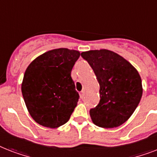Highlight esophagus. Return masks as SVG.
I'll list each match as a JSON object with an SVG mask.
<instances>
[{"mask_svg": "<svg viewBox=\"0 0 157 157\" xmlns=\"http://www.w3.org/2000/svg\"><path fill=\"white\" fill-rule=\"evenodd\" d=\"M80 97H81V98H84V97H85V91L82 90L80 92Z\"/></svg>", "mask_w": 157, "mask_h": 157, "instance_id": "esophagus-1", "label": "esophagus"}]
</instances>
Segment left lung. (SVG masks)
<instances>
[{
    "label": "left lung",
    "instance_id": "left-lung-1",
    "mask_svg": "<svg viewBox=\"0 0 157 157\" xmlns=\"http://www.w3.org/2000/svg\"><path fill=\"white\" fill-rule=\"evenodd\" d=\"M99 83L100 101L90 110L94 124L114 128L126 121L138 107L143 94L139 72L129 62L111 50L81 53Z\"/></svg>",
    "mask_w": 157,
    "mask_h": 157
}]
</instances>
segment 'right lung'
I'll use <instances>...</instances> for the list:
<instances>
[{
	"mask_svg": "<svg viewBox=\"0 0 157 157\" xmlns=\"http://www.w3.org/2000/svg\"><path fill=\"white\" fill-rule=\"evenodd\" d=\"M80 54L55 49L37 57L26 69L22 94L31 117L40 125L58 128L68 121L80 98L71 76Z\"/></svg>",
	"mask_w": 157,
	"mask_h": 157,
	"instance_id": "right-lung-1",
	"label": "right lung"
}]
</instances>
